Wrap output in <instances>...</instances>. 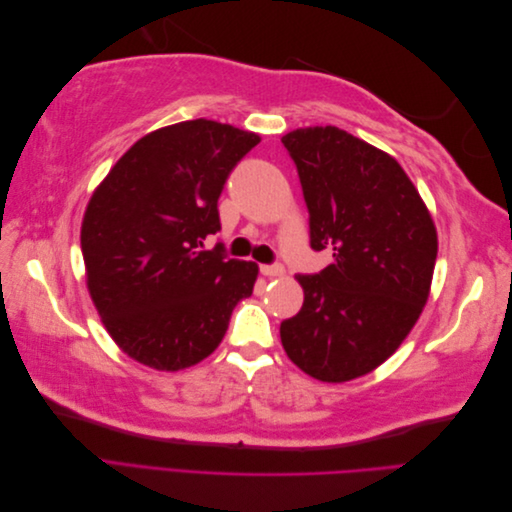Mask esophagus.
<instances>
[{
    "mask_svg": "<svg viewBox=\"0 0 512 512\" xmlns=\"http://www.w3.org/2000/svg\"><path fill=\"white\" fill-rule=\"evenodd\" d=\"M260 273L267 277H282L286 273V269H284V265H280V262H275V265H262Z\"/></svg>",
    "mask_w": 512,
    "mask_h": 512,
    "instance_id": "obj_1",
    "label": "esophagus"
}]
</instances>
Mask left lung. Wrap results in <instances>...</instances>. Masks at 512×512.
Here are the masks:
<instances>
[{"instance_id": "obj_1", "label": "left lung", "mask_w": 512, "mask_h": 512, "mask_svg": "<svg viewBox=\"0 0 512 512\" xmlns=\"http://www.w3.org/2000/svg\"><path fill=\"white\" fill-rule=\"evenodd\" d=\"M309 213V245L333 262L297 275L305 299L282 322L290 361L322 382L369 374L423 312L438 256L436 226L395 158L346 130L316 126L282 138Z\"/></svg>"}]
</instances>
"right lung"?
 Listing matches in <instances>:
<instances>
[{
	"instance_id": "obj_1",
	"label": "right lung",
	"mask_w": 512,
	"mask_h": 512,
	"mask_svg": "<svg viewBox=\"0 0 512 512\" xmlns=\"http://www.w3.org/2000/svg\"><path fill=\"white\" fill-rule=\"evenodd\" d=\"M254 132L181 121L136 141L91 196L81 250L106 331L134 361L160 371L196 365L220 346L254 262L203 241L222 228L218 200Z\"/></svg>"
}]
</instances>
